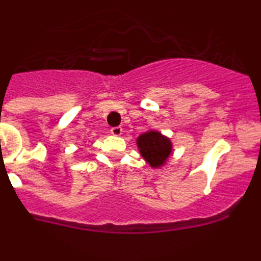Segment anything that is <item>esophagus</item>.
<instances>
[{
    "label": "esophagus",
    "mask_w": 261,
    "mask_h": 261,
    "mask_svg": "<svg viewBox=\"0 0 261 261\" xmlns=\"http://www.w3.org/2000/svg\"><path fill=\"white\" fill-rule=\"evenodd\" d=\"M110 132L114 136H120L121 135V132H123V129H121V126H112Z\"/></svg>",
    "instance_id": "1"
}]
</instances>
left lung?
Masks as SVG:
<instances>
[{
	"instance_id": "obj_1",
	"label": "left lung",
	"mask_w": 261,
	"mask_h": 261,
	"mask_svg": "<svg viewBox=\"0 0 261 261\" xmlns=\"http://www.w3.org/2000/svg\"><path fill=\"white\" fill-rule=\"evenodd\" d=\"M137 145L145 161L150 163V166L153 167L162 166L168 155L171 154L172 149L170 140L154 130L140 136L137 140Z\"/></svg>"
}]
</instances>
